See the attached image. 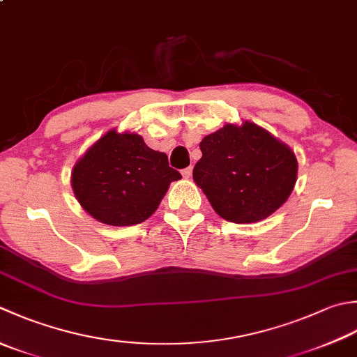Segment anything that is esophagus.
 Returning a JSON list of instances; mask_svg holds the SVG:
<instances>
[{"label":"esophagus","mask_w":357,"mask_h":357,"mask_svg":"<svg viewBox=\"0 0 357 357\" xmlns=\"http://www.w3.org/2000/svg\"><path fill=\"white\" fill-rule=\"evenodd\" d=\"M192 170H193L192 167H187V169H184L181 173H183L184 178H190V176H192Z\"/></svg>","instance_id":"obj_1"}]
</instances>
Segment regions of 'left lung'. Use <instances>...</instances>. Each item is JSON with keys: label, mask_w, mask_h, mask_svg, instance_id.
<instances>
[{"label": "left lung", "mask_w": 357, "mask_h": 357, "mask_svg": "<svg viewBox=\"0 0 357 357\" xmlns=\"http://www.w3.org/2000/svg\"><path fill=\"white\" fill-rule=\"evenodd\" d=\"M193 181L221 218L257 222L280 208L297 181V159L288 145L258 125L226 123L199 144Z\"/></svg>", "instance_id": "8db88e82"}]
</instances>
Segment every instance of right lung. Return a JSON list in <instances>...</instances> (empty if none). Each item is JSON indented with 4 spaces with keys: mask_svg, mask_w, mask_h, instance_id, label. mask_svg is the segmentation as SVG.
Segmentation results:
<instances>
[{
    "mask_svg": "<svg viewBox=\"0 0 357 357\" xmlns=\"http://www.w3.org/2000/svg\"><path fill=\"white\" fill-rule=\"evenodd\" d=\"M181 173L169 165L165 153L146 146L136 132L109 130L73 169L77 201L97 221L132 226L156 212L164 195Z\"/></svg>",
    "mask_w": 357,
    "mask_h": 357,
    "instance_id": "1",
    "label": "right lung"
}]
</instances>
